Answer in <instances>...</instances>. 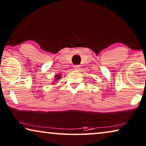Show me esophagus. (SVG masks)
I'll return each mask as SVG.
<instances>
[{
    "mask_svg": "<svg viewBox=\"0 0 146 146\" xmlns=\"http://www.w3.org/2000/svg\"><path fill=\"white\" fill-rule=\"evenodd\" d=\"M80 66H78V65H75V66H74L73 68L74 69H75V70H78V69H80Z\"/></svg>",
    "mask_w": 146,
    "mask_h": 146,
    "instance_id": "esophagus-1",
    "label": "esophagus"
}]
</instances>
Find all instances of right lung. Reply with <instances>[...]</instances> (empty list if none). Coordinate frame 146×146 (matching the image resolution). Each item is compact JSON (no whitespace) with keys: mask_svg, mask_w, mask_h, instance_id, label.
<instances>
[{"mask_svg":"<svg viewBox=\"0 0 146 146\" xmlns=\"http://www.w3.org/2000/svg\"><path fill=\"white\" fill-rule=\"evenodd\" d=\"M60 75H56V76H55V80H59L60 78ZM54 82H56V81H54Z\"/></svg>","mask_w":146,"mask_h":146,"instance_id":"add662e5","label":"right lung"}]
</instances>
